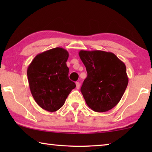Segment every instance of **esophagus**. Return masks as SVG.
<instances>
[{
	"label": "esophagus",
	"instance_id": "1",
	"mask_svg": "<svg viewBox=\"0 0 152 152\" xmlns=\"http://www.w3.org/2000/svg\"><path fill=\"white\" fill-rule=\"evenodd\" d=\"M76 88L77 89H79L80 88V82H76Z\"/></svg>",
	"mask_w": 152,
	"mask_h": 152
}]
</instances>
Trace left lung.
<instances>
[{
	"mask_svg": "<svg viewBox=\"0 0 152 152\" xmlns=\"http://www.w3.org/2000/svg\"><path fill=\"white\" fill-rule=\"evenodd\" d=\"M87 71L81 92L95 112H106L119 103L128 84L126 66L112 52L101 50L79 51Z\"/></svg>",
	"mask_w": 152,
	"mask_h": 152,
	"instance_id": "1",
	"label": "left lung"
}]
</instances>
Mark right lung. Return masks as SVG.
Returning <instances> with one entry per match:
<instances>
[{
  "mask_svg": "<svg viewBox=\"0 0 152 152\" xmlns=\"http://www.w3.org/2000/svg\"><path fill=\"white\" fill-rule=\"evenodd\" d=\"M68 56L65 49L53 48L37 54L28 66V82L33 99L49 112L60 109L76 87L68 78Z\"/></svg>",
  "mask_w": 152,
  "mask_h": 152,
  "instance_id": "obj_1",
  "label": "right lung"
}]
</instances>
